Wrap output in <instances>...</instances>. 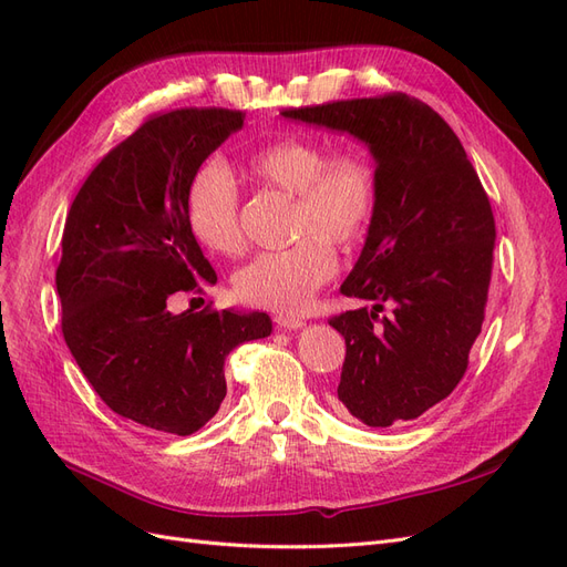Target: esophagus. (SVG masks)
Segmentation results:
<instances>
[{"mask_svg": "<svg viewBox=\"0 0 567 567\" xmlns=\"http://www.w3.org/2000/svg\"><path fill=\"white\" fill-rule=\"evenodd\" d=\"M274 323L279 326V329H288V331H298L305 326V319L300 317H290V315H277L274 317Z\"/></svg>", "mask_w": 567, "mask_h": 567, "instance_id": "obj_1", "label": "esophagus"}]
</instances>
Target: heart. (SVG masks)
<instances>
[{
  "mask_svg": "<svg viewBox=\"0 0 567 567\" xmlns=\"http://www.w3.org/2000/svg\"><path fill=\"white\" fill-rule=\"evenodd\" d=\"M248 177L271 192L293 196L290 236L284 250L255 255L234 274L236 296L248 305L277 312H300L333 277L336 252L364 241L375 213V173L359 148L329 153L307 136H284L252 151ZM186 227L215 255L244 250L241 198L229 169L200 165L188 179L184 198Z\"/></svg>",
  "mask_w": 567,
  "mask_h": 567,
  "instance_id": "heart-1",
  "label": "heart"
}]
</instances>
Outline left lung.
Segmentation results:
<instances>
[{"label": "left lung", "instance_id": "1", "mask_svg": "<svg viewBox=\"0 0 567 567\" xmlns=\"http://www.w3.org/2000/svg\"><path fill=\"white\" fill-rule=\"evenodd\" d=\"M284 117L350 132L375 158V213L340 293L373 307L329 323L346 338L338 409L371 427L414 421L468 369L485 321L494 215L454 130L392 92L286 109ZM391 307L388 318L378 312Z\"/></svg>", "mask_w": 567, "mask_h": 567}]
</instances>
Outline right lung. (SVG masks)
<instances>
[{
    "label": "right lung",
    "mask_w": 567,
    "mask_h": 567,
    "mask_svg": "<svg viewBox=\"0 0 567 567\" xmlns=\"http://www.w3.org/2000/svg\"><path fill=\"white\" fill-rule=\"evenodd\" d=\"M244 111L177 109L151 115L113 146L68 210L56 290L61 331L84 379L115 414L192 435L225 400V359L265 338V312L186 310L217 274L186 227L188 179L236 130Z\"/></svg>",
    "instance_id": "right-lung-1"
}]
</instances>
